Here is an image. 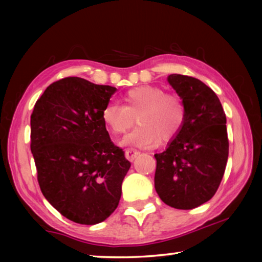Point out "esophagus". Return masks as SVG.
<instances>
[{
    "label": "esophagus",
    "mask_w": 262,
    "mask_h": 262,
    "mask_svg": "<svg viewBox=\"0 0 262 262\" xmlns=\"http://www.w3.org/2000/svg\"><path fill=\"white\" fill-rule=\"evenodd\" d=\"M125 155H126V158L128 159V161L133 162V161H134V159H135L137 156H139V155H140V151H139V150H136V149H133V148H130V149H127V150H126Z\"/></svg>",
    "instance_id": "obj_1"
}]
</instances>
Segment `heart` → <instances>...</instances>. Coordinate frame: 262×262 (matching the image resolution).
Returning <instances> with one entry per match:
<instances>
[{
  "label": "heart",
  "mask_w": 262,
  "mask_h": 262,
  "mask_svg": "<svg viewBox=\"0 0 262 262\" xmlns=\"http://www.w3.org/2000/svg\"><path fill=\"white\" fill-rule=\"evenodd\" d=\"M125 106L111 103L103 110V121L114 135H122L140 122L122 141L125 145L151 148L159 139L170 140L180 132L186 118L180 97L165 92L163 88L142 85L128 90L123 96Z\"/></svg>",
  "instance_id": "b5f03b06"
}]
</instances>
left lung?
Masks as SVG:
<instances>
[{"mask_svg": "<svg viewBox=\"0 0 262 262\" xmlns=\"http://www.w3.org/2000/svg\"><path fill=\"white\" fill-rule=\"evenodd\" d=\"M167 82L183 99L184 126L157 161L155 188L176 209H193L214 196L229 156L227 118L214 91L200 79L172 74Z\"/></svg>", "mask_w": 262, "mask_h": 262, "instance_id": "8db88e82", "label": "left lung"}]
</instances>
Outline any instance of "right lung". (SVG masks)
<instances>
[{
  "instance_id": "1",
  "label": "right lung",
  "mask_w": 262,
  "mask_h": 262,
  "mask_svg": "<svg viewBox=\"0 0 262 262\" xmlns=\"http://www.w3.org/2000/svg\"><path fill=\"white\" fill-rule=\"evenodd\" d=\"M117 89L79 77L52 83L31 114V151L46 200L94 225L117 209L130 163L110 139L103 110Z\"/></svg>"
}]
</instances>
